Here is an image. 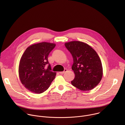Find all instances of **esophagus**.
<instances>
[{
    "instance_id": "esophagus-1",
    "label": "esophagus",
    "mask_w": 125,
    "mask_h": 125,
    "mask_svg": "<svg viewBox=\"0 0 125 125\" xmlns=\"http://www.w3.org/2000/svg\"><path fill=\"white\" fill-rule=\"evenodd\" d=\"M67 71V69H65L64 70V71H63V72H60L59 73H60V74H63L65 73V72H66Z\"/></svg>"
}]
</instances>
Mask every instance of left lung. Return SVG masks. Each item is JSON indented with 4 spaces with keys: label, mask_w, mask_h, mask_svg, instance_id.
Masks as SVG:
<instances>
[{
    "label": "left lung",
    "mask_w": 125,
    "mask_h": 125,
    "mask_svg": "<svg viewBox=\"0 0 125 125\" xmlns=\"http://www.w3.org/2000/svg\"><path fill=\"white\" fill-rule=\"evenodd\" d=\"M73 58L72 69L75 75L72 84L83 91H90L101 81L103 69L96 51L90 45L79 41L65 43Z\"/></svg>",
    "instance_id": "obj_1"
}]
</instances>
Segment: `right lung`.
I'll use <instances>...</instances> for the list:
<instances>
[{
  "label": "right lung",
  "instance_id": "right-lung-1",
  "mask_svg": "<svg viewBox=\"0 0 125 125\" xmlns=\"http://www.w3.org/2000/svg\"><path fill=\"white\" fill-rule=\"evenodd\" d=\"M55 44L46 42L28 47L21 57L19 75L22 83L34 94L46 91L55 78L56 73L51 71L48 61L49 53Z\"/></svg>",
  "mask_w": 125,
  "mask_h": 125
}]
</instances>
